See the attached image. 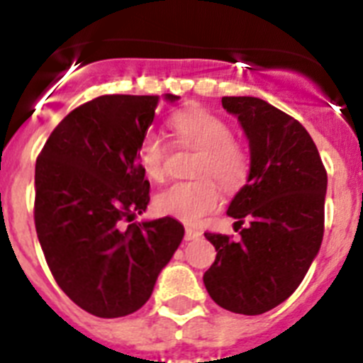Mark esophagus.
I'll list each match as a JSON object with an SVG mask.
<instances>
[{
    "instance_id": "esophagus-1",
    "label": "esophagus",
    "mask_w": 363,
    "mask_h": 363,
    "mask_svg": "<svg viewBox=\"0 0 363 363\" xmlns=\"http://www.w3.org/2000/svg\"><path fill=\"white\" fill-rule=\"evenodd\" d=\"M198 238H201L200 230H194L191 229V227L185 229V242H192V240H198Z\"/></svg>"
}]
</instances>
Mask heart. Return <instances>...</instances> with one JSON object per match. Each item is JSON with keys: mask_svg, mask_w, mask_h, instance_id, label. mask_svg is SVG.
Returning <instances> with one entry per match:
<instances>
[{"mask_svg": "<svg viewBox=\"0 0 363 363\" xmlns=\"http://www.w3.org/2000/svg\"><path fill=\"white\" fill-rule=\"evenodd\" d=\"M171 129L179 145L201 149L196 176L203 178L167 187L156 198V209L163 216L194 225L220 203V187L210 176L216 178L225 191H240L251 176V156L242 143L234 140L230 125L203 108L191 107L176 112L171 118ZM136 154L150 179L162 182L165 178L167 145L158 134H143Z\"/></svg>", "mask_w": 363, "mask_h": 363, "instance_id": "b5f03b06", "label": "heart"}]
</instances>
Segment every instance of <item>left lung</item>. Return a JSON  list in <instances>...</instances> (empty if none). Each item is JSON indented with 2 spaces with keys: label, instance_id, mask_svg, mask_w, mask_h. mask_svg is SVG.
I'll return each mask as SVG.
<instances>
[{
  "label": "left lung",
  "instance_id": "obj_1",
  "mask_svg": "<svg viewBox=\"0 0 363 363\" xmlns=\"http://www.w3.org/2000/svg\"><path fill=\"white\" fill-rule=\"evenodd\" d=\"M249 138L251 176L227 214L247 227L234 242L205 233L216 259L203 284L230 313L262 314L296 291L318 255L325 220L327 171L306 127L252 96H223Z\"/></svg>",
  "mask_w": 363,
  "mask_h": 363
}]
</instances>
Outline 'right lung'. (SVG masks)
<instances>
[{
	"label": "right lung",
	"instance_id": "1",
	"mask_svg": "<svg viewBox=\"0 0 363 363\" xmlns=\"http://www.w3.org/2000/svg\"><path fill=\"white\" fill-rule=\"evenodd\" d=\"M158 104L160 96L91 99L57 123L36 160L34 223L47 265L60 289L99 318L140 309L184 238L174 218L133 223L150 200L136 152Z\"/></svg>",
	"mask_w": 363,
	"mask_h": 363
}]
</instances>
